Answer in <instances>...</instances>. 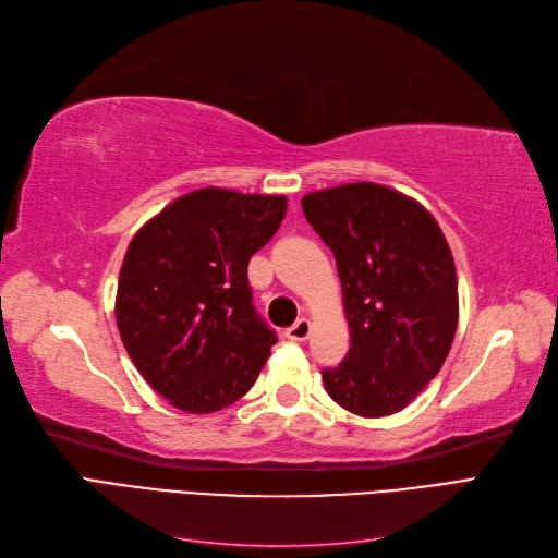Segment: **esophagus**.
Masks as SVG:
<instances>
[{
  "label": "esophagus",
  "instance_id": "1",
  "mask_svg": "<svg viewBox=\"0 0 558 558\" xmlns=\"http://www.w3.org/2000/svg\"><path fill=\"white\" fill-rule=\"evenodd\" d=\"M310 332H312L310 320L307 318H298L295 324L289 330H286V337H289V340H293V342H302V340H307Z\"/></svg>",
  "mask_w": 558,
  "mask_h": 558
}]
</instances>
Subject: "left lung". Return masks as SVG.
Instances as JSON below:
<instances>
[{
	"label": "left lung",
	"mask_w": 558,
	"mask_h": 558,
	"mask_svg": "<svg viewBox=\"0 0 558 558\" xmlns=\"http://www.w3.org/2000/svg\"><path fill=\"white\" fill-rule=\"evenodd\" d=\"M302 211L335 253L351 347L320 369L340 408L388 416L440 373L459 324L451 248L416 199L379 183H344L302 197Z\"/></svg>",
	"instance_id": "8db88e82"
}]
</instances>
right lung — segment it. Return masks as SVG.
I'll return each mask as SVG.
<instances>
[{"label": "right lung", "mask_w": 558, "mask_h": 558, "mask_svg": "<svg viewBox=\"0 0 558 558\" xmlns=\"http://www.w3.org/2000/svg\"><path fill=\"white\" fill-rule=\"evenodd\" d=\"M283 195L199 189L134 234L116 324L150 388L189 414L240 400L277 344L251 302L248 260L279 230Z\"/></svg>", "instance_id": "1"}]
</instances>
